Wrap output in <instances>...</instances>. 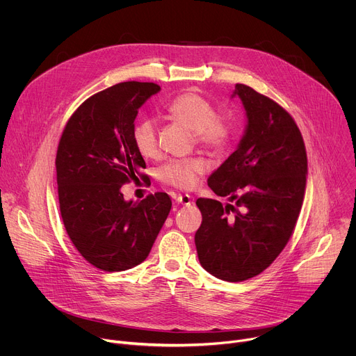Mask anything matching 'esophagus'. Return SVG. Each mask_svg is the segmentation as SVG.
Here are the masks:
<instances>
[{"mask_svg":"<svg viewBox=\"0 0 356 356\" xmlns=\"http://www.w3.org/2000/svg\"><path fill=\"white\" fill-rule=\"evenodd\" d=\"M176 202L181 206H190L191 204V197L188 194H179L176 195Z\"/></svg>","mask_w":356,"mask_h":356,"instance_id":"obj_1","label":"esophagus"}]
</instances>
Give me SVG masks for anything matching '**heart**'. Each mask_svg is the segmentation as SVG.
I'll return each mask as SVG.
<instances>
[{
  "label": "heart",
  "mask_w": 356,
  "mask_h": 356,
  "mask_svg": "<svg viewBox=\"0 0 356 356\" xmlns=\"http://www.w3.org/2000/svg\"><path fill=\"white\" fill-rule=\"evenodd\" d=\"M169 114L195 134V142L210 150H221L229 142L231 127L220 117H216L213 106L206 98L195 92H184L172 99L168 106ZM132 139L143 158L158 155V127L155 120L143 118L134 125ZM207 170L206 161L200 158L172 161L161 168V180L169 186L188 190L198 177Z\"/></svg>",
  "instance_id": "obj_1"
}]
</instances>
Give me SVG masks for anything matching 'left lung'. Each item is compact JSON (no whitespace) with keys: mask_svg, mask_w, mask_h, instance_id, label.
I'll return each instance as SVG.
<instances>
[{"mask_svg":"<svg viewBox=\"0 0 356 356\" xmlns=\"http://www.w3.org/2000/svg\"><path fill=\"white\" fill-rule=\"evenodd\" d=\"M234 97L245 110L243 135L207 180L228 202L195 201L202 216L194 236L198 261L225 282L257 276L279 257L293 234L307 181L306 147L290 114L245 84L235 86Z\"/></svg>","mask_w":356,"mask_h":356,"instance_id":"1","label":"left lung"}]
</instances>
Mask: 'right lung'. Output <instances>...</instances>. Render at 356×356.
<instances>
[{
    "instance_id": "add662e5",
    "label": "right lung",
    "mask_w": 356,
    "mask_h": 356,
    "mask_svg": "<svg viewBox=\"0 0 356 356\" xmlns=\"http://www.w3.org/2000/svg\"><path fill=\"white\" fill-rule=\"evenodd\" d=\"M159 91L155 83L125 81L94 94L72 115L59 142L63 224L81 257L101 270L142 264L172 209L166 193L134 202L121 191L146 168L132 129L138 110Z\"/></svg>"
}]
</instances>
